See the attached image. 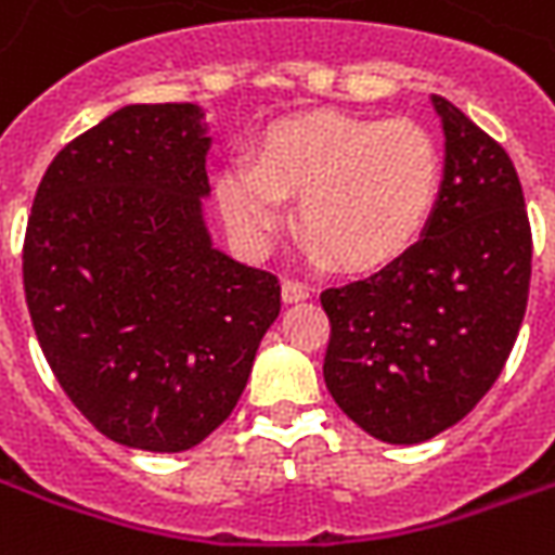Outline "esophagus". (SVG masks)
Here are the masks:
<instances>
[{"label":"esophagus","mask_w":555,"mask_h":555,"mask_svg":"<svg viewBox=\"0 0 555 555\" xmlns=\"http://www.w3.org/2000/svg\"><path fill=\"white\" fill-rule=\"evenodd\" d=\"M309 285H302V282H297V279H285L282 282V297H285V302H300V300H309Z\"/></svg>","instance_id":"obj_1"}]
</instances>
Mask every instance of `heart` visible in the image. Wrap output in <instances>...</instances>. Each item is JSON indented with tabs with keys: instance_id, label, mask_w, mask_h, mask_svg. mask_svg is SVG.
<instances>
[{
	"instance_id": "b5f03b06",
	"label": "heart",
	"mask_w": 555,
	"mask_h": 555,
	"mask_svg": "<svg viewBox=\"0 0 555 555\" xmlns=\"http://www.w3.org/2000/svg\"><path fill=\"white\" fill-rule=\"evenodd\" d=\"M440 181V145L418 121L306 113L267 127L253 159H231L217 198L229 229L264 249L285 222L282 195H297V229L314 258L374 270L416 243Z\"/></svg>"
}]
</instances>
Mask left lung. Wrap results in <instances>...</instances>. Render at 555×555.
<instances>
[{
  "label": "left lung",
  "instance_id": "obj_1",
  "mask_svg": "<svg viewBox=\"0 0 555 555\" xmlns=\"http://www.w3.org/2000/svg\"><path fill=\"white\" fill-rule=\"evenodd\" d=\"M446 171L422 241L374 276L321 294L324 380L362 430L422 442L476 408L514 348L532 276L524 186L505 147L434 98Z\"/></svg>",
  "mask_w": 555,
  "mask_h": 555
}]
</instances>
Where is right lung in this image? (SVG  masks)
I'll use <instances>...</instances> for the list:
<instances>
[{"instance_id":"right-lung-1","label":"right lung","mask_w":555,"mask_h":555,"mask_svg":"<svg viewBox=\"0 0 555 555\" xmlns=\"http://www.w3.org/2000/svg\"><path fill=\"white\" fill-rule=\"evenodd\" d=\"M210 139L193 103H133L43 171L23 241L31 326L55 380L103 437L183 452L243 396L276 321L270 270L210 246Z\"/></svg>"}]
</instances>
